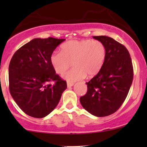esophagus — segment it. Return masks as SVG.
Instances as JSON below:
<instances>
[{"label":"esophagus","mask_w":147,"mask_h":147,"mask_svg":"<svg viewBox=\"0 0 147 147\" xmlns=\"http://www.w3.org/2000/svg\"><path fill=\"white\" fill-rule=\"evenodd\" d=\"M67 86L68 88L72 87V86H74V83H71V82H67Z\"/></svg>","instance_id":"esophagus-1"}]
</instances>
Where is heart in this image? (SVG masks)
Wrapping results in <instances>:
<instances>
[{
    "instance_id": "obj_1",
    "label": "heart",
    "mask_w": 147,
    "mask_h": 147,
    "mask_svg": "<svg viewBox=\"0 0 147 147\" xmlns=\"http://www.w3.org/2000/svg\"><path fill=\"white\" fill-rule=\"evenodd\" d=\"M106 57V47L101 41L71 40L61 45V52H54L50 61L55 72L62 75L71 66L74 68L63 77L68 82L92 77L102 69Z\"/></svg>"
}]
</instances>
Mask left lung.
I'll return each mask as SVG.
<instances>
[{"label": "left lung", "mask_w": 147, "mask_h": 147, "mask_svg": "<svg viewBox=\"0 0 147 147\" xmlns=\"http://www.w3.org/2000/svg\"><path fill=\"white\" fill-rule=\"evenodd\" d=\"M92 38L105 45L106 59L100 71L86 83L87 92L79 100L90 114L105 117L116 112L127 97L133 79V64L124 45L109 36Z\"/></svg>", "instance_id": "1"}]
</instances>
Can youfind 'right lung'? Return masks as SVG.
<instances>
[{"label":"right lung","instance_id":"obj_1","mask_svg":"<svg viewBox=\"0 0 147 147\" xmlns=\"http://www.w3.org/2000/svg\"><path fill=\"white\" fill-rule=\"evenodd\" d=\"M65 40L34 38L18 49L10 61V94L31 117L42 118L50 114L67 88L66 82L56 74L50 61L54 50Z\"/></svg>","mask_w":147,"mask_h":147}]
</instances>
